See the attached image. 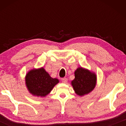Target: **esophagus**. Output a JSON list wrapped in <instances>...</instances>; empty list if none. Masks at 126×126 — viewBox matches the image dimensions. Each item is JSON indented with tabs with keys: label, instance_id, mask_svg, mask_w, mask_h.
Masks as SVG:
<instances>
[{
	"label": "esophagus",
	"instance_id": "1",
	"mask_svg": "<svg viewBox=\"0 0 126 126\" xmlns=\"http://www.w3.org/2000/svg\"><path fill=\"white\" fill-rule=\"evenodd\" d=\"M62 80V82H63V83H66L67 81H68V79L66 78H63L61 79Z\"/></svg>",
	"mask_w": 126,
	"mask_h": 126
}]
</instances>
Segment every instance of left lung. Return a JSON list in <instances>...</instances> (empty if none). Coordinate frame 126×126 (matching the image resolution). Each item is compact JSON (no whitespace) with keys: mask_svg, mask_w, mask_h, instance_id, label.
Listing matches in <instances>:
<instances>
[{"mask_svg":"<svg viewBox=\"0 0 126 126\" xmlns=\"http://www.w3.org/2000/svg\"><path fill=\"white\" fill-rule=\"evenodd\" d=\"M75 76L71 84L78 95L82 96L88 94L95 87L97 77L94 72L79 67L75 72Z\"/></svg>","mask_w":126,"mask_h":126,"instance_id":"left-lung-1","label":"left lung"}]
</instances>
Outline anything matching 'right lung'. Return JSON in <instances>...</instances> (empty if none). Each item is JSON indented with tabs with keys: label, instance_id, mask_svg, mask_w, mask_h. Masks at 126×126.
<instances>
[{
	"label": "right lung",
	"instance_id": "right-lung-1",
	"mask_svg": "<svg viewBox=\"0 0 126 126\" xmlns=\"http://www.w3.org/2000/svg\"><path fill=\"white\" fill-rule=\"evenodd\" d=\"M25 81L30 94L34 96L45 97L59 82V80L51 77L44 68H41L30 70L26 75Z\"/></svg>",
	"mask_w": 126,
	"mask_h": 126
}]
</instances>
